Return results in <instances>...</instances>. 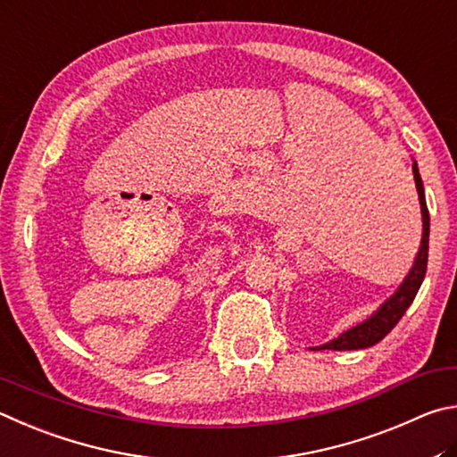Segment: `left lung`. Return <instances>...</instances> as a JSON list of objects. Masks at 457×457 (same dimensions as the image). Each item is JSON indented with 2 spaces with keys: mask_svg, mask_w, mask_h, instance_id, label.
<instances>
[{
  "mask_svg": "<svg viewBox=\"0 0 457 457\" xmlns=\"http://www.w3.org/2000/svg\"><path fill=\"white\" fill-rule=\"evenodd\" d=\"M413 179H415V187H418L421 219H423L421 246H420L418 257H415L413 269L410 270V275L405 277V281L395 291L394 297L383 303L378 313L367 319V321H363L361 325L353 327V329L341 333L337 339L325 343V345H321V349L351 351V349H365V347L375 345V343H379L399 323V319L405 315L407 307L411 305L415 295H418L420 287L423 283V277H426V270H428V251H429V212L426 204V192H423V182L418 170V162H413Z\"/></svg>",
  "mask_w": 457,
  "mask_h": 457,
  "instance_id": "obj_1",
  "label": "left lung"
}]
</instances>
